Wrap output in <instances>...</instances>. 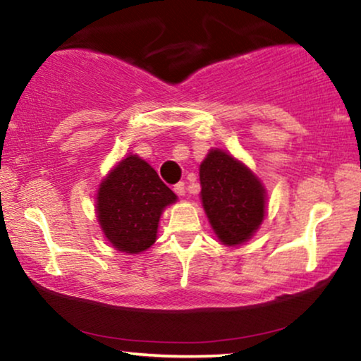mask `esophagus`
Wrapping results in <instances>:
<instances>
[{
  "label": "esophagus",
  "mask_w": 361,
  "mask_h": 361,
  "mask_svg": "<svg viewBox=\"0 0 361 361\" xmlns=\"http://www.w3.org/2000/svg\"><path fill=\"white\" fill-rule=\"evenodd\" d=\"M173 190H175V192H176V195H178V196H185V195H186V185H185V181L176 183Z\"/></svg>",
  "instance_id": "1"
}]
</instances>
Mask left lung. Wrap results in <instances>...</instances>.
<instances>
[{"label": "left lung", "mask_w": 361, "mask_h": 361, "mask_svg": "<svg viewBox=\"0 0 361 361\" xmlns=\"http://www.w3.org/2000/svg\"><path fill=\"white\" fill-rule=\"evenodd\" d=\"M201 200L207 219L224 245L252 238L265 217V188L242 161L211 149L200 165Z\"/></svg>", "instance_id": "8db88e82"}]
</instances>
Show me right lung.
Wrapping results in <instances>:
<instances>
[{
    "instance_id": "add662e5",
    "label": "right lung",
    "mask_w": 361,
    "mask_h": 361,
    "mask_svg": "<svg viewBox=\"0 0 361 361\" xmlns=\"http://www.w3.org/2000/svg\"><path fill=\"white\" fill-rule=\"evenodd\" d=\"M176 195L157 171L137 155L121 160L101 181L96 217L111 245L126 253H140L154 245L161 212Z\"/></svg>"
}]
</instances>
